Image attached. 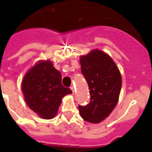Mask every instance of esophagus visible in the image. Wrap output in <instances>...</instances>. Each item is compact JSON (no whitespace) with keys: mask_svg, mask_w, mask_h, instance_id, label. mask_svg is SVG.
Here are the masks:
<instances>
[{"mask_svg":"<svg viewBox=\"0 0 152 152\" xmlns=\"http://www.w3.org/2000/svg\"><path fill=\"white\" fill-rule=\"evenodd\" d=\"M70 89L72 90V93L75 92V89H74V88L72 87V86H71V87H70Z\"/></svg>","mask_w":152,"mask_h":152,"instance_id":"esophagus-1","label":"esophagus"}]
</instances>
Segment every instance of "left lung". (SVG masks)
Returning a JSON list of instances; mask_svg holds the SVG:
<instances>
[{
  "label": "left lung",
  "mask_w": 152,
  "mask_h": 152,
  "mask_svg": "<svg viewBox=\"0 0 152 152\" xmlns=\"http://www.w3.org/2000/svg\"><path fill=\"white\" fill-rule=\"evenodd\" d=\"M81 72L89 87L90 102L78 108L83 119L91 123L104 120L113 111L121 88V76L110 56L98 50L80 57Z\"/></svg>",
  "instance_id": "left-lung-1"
}]
</instances>
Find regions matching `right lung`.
I'll list each match as a JSON object with an SVG mask.
<instances>
[{"instance_id":"obj_1","label":"right lung","mask_w":152,"mask_h":152,"mask_svg":"<svg viewBox=\"0 0 152 152\" xmlns=\"http://www.w3.org/2000/svg\"><path fill=\"white\" fill-rule=\"evenodd\" d=\"M22 91L30 108L42 118L51 119L57 114L64 95L71 94L70 88L61 83V74L50 61L35 64L23 77Z\"/></svg>"}]
</instances>
